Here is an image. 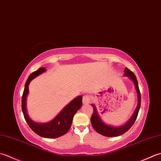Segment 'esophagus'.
Masks as SVG:
<instances>
[{
    "label": "esophagus",
    "mask_w": 161,
    "mask_h": 161,
    "mask_svg": "<svg viewBox=\"0 0 161 161\" xmlns=\"http://www.w3.org/2000/svg\"><path fill=\"white\" fill-rule=\"evenodd\" d=\"M82 102L84 104H88L91 102V97L89 95H84L82 98Z\"/></svg>",
    "instance_id": "1"
}]
</instances>
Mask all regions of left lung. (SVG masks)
Returning a JSON list of instances; mask_svg holds the SVG:
<instances>
[{"mask_svg": "<svg viewBox=\"0 0 161 161\" xmlns=\"http://www.w3.org/2000/svg\"><path fill=\"white\" fill-rule=\"evenodd\" d=\"M124 72H125L124 74L125 76L128 77L129 79H130L134 83L135 89L137 91V106L135 110L133 116H131V118L129 119L126 124L119 127H114V126H112V125H109L108 124H106L105 123H104L101 120L99 114H97V111L96 106L93 105V104H91V105H92L93 109V114L91 117V124H92L93 128L95 129L96 132H97V133L100 134H101L102 135H104V136L116 137V136H119V135H123L124 133H125V132H127L129 129L132 127V125L134 124V123L137 117L138 112H139V110L140 108L141 95H140L139 86H138L137 78L135 77V75L133 72L130 71L127 68H125Z\"/></svg>", "mask_w": 161, "mask_h": 161, "instance_id": "left-lung-1", "label": "left lung"}]
</instances>
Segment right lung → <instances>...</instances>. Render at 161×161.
<instances>
[{"instance_id": "add662e5", "label": "right lung", "mask_w": 161, "mask_h": 161, "mask_svg": "<svg viewBox=\"0 0 161 161\" xmlns=\"http://www.w3.org/2000/svg\"><path fill=\"white\" fill-rule=\"evenodd\" d=\"M45 71H46L45 68H40L37 70L32 72L27 79L22 96L21 108L25 120L33 132L42 137L56 138L65 135L70 128L74 115L82 105V97L80 96L72 100L51 121L42 124L31 120L26 109V97L28 94V86L33 79Z\"/></svg>"}]
</instances>
